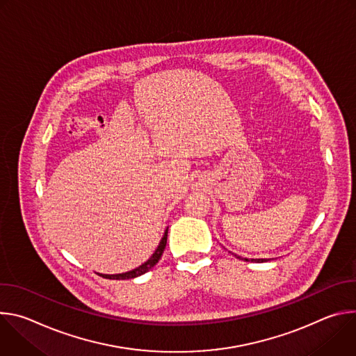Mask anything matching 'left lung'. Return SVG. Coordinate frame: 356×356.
Returning <instances> with one entry per match:
<instances>
[{
  "mask_svg": "<svg viewBox=\"0 0 356 356\" xmlns=\"http://www.w3.org/2000/svg\"><path fill=\"white\" fill-rule=\"evenodd\" d=\"M235 257H236V255H235ZM236 258L241 259V257H236ZM243 261H245V262H249V261H252V262H253V261H255V262H268V259H248V258H245Z\"/></svg>",
  "mask_w": 356,
  "mask_h": 356,
  "instance_id": "8db88e82",
  "label": "left lung"
}]
</instances>
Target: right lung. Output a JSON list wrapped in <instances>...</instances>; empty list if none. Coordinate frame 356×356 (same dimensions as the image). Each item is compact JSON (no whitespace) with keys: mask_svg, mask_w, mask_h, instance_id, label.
Instances as JSON below:
<instances>
[{"mask_svg":"<svg viewBox=\"0 0 356 356\" xmlns=\"http://www.w3.org/2000/svg\"><path fill=\"white\" fill-rule=\"evenodd\" d=\"M168 229H169V228H166V231H165V234H163V238L161 239V242H159L156 250L154 252V255H152V257H150L145 264H142L140 266H138V268H135V269H132V270H129V272L118 273V275H103V273H98V275L106 277V279L125 280V279L138 277V276H140V275L149 272L152 268H154V266L159 262V259L162 258V253H163V250H165V248H166V242H168Z\"/></svg>","mask_w":356,"mask_h":356,"instance_id":"1","label":"right lung"}]
</instances>
